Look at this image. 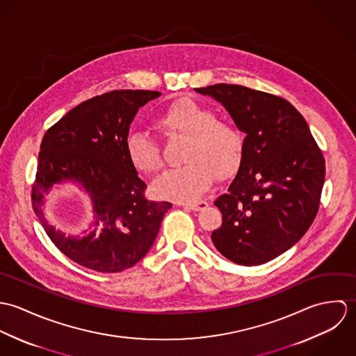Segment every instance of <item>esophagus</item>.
<instances>
[{
  "mask_svg": "<svg viewBox=\"0 0 356 356\" xmlns=\"http://www.w3.org/2000/svg\"><path fill=\"white\" fill-rule=\"evenodd\" d=\"M182 205L185 208L192 209V211H200V209H204L208 205V203L204 202V200H200V202H193V203H182Z\"/></svg>",
  "mask_w": 356,
  "mask_h": 356,
  "instance_id": "obj_1",
  "label": "esophagus"
}]
</instances>
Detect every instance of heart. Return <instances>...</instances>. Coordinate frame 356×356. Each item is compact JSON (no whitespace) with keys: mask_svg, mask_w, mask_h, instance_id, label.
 <instances>
[{"mask_svg":"<svg viewBox=\"0 0 356 356\" xmlns=\"http://www.w3.org/2000/svg\"><path fill=\"white\" fill-rule=\"evenodd\" d=\"M167 138H186L182 149L185 164L159 178L153 191L165 199L193 200L219 179H229L240 170L245 154V136L232 122L216 119V113L192 99H177L153 122ZM126 153L130 164L141 174L163 170L164 160L156 143L143 134L127 138Z\"/></svg>","mask_w":356,"mask_h":356,"instance_id":"obj_1","label":"heart"}]
</instances>
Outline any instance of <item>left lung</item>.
Here are the masks:
<instances>
[{
  "mask_svg": "<svg viewBox=\"0 0 356 356\" xmlns=\"http://www.w3.org/2000/svg\"><path fill=\"white\" fill-rule=\"evenodd\" d=\"M196 92L223 104L247 133L244 161L215 205L222 225L215 248L229 260L256 266L295 245L314 222L325 182V157L302 113L282 97L241 85Z\"/></svg>",
  "mask_w": 356,
  "mask_h": 356,
  "instance_id": "left-lung-1",
  "label": "left lung"
}]
</instances>
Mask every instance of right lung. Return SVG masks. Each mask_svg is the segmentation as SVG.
I'll use <instances>...</instances> for the list:
<instances>
[{
  "instance_id": "obj_1",
  "label": "right lung",
  "mask_w": 356,
  "mask_h": 356,
  "mask_svg": "<svg viewBox=\"0 0 356 356\" xmlns=\"http://www.w3.org/2000/svg\"><path fill=\"white\" fill-rule=\"evenodd\" d=\"M152 90H113L81 102L45 133L33 209L51 243L75 263L99 271L120 273L151 250L168 202L145 197L147 184L127 159L130 123L140 106L159 97ZM75 181L94 207V229L83 238L65 236L46 220L42 204L53 184Z\"/></svg>"
}]
</instances>
